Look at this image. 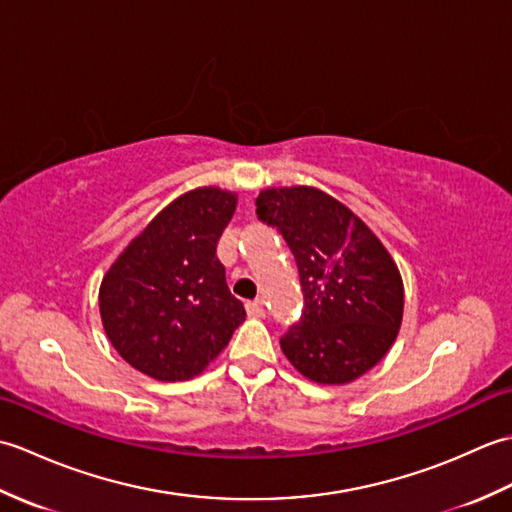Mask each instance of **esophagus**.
I'll return each instance as SVG.
<instances>
[{
  "label": "esophagus",
  "mask_w": 512,
  "mask_h": 512,
  "mask_svg": "<svg viewBox=\"0 0 512 512\" xmlns=\"http://www.w3.org/2000/svg\"><path fill=\"white\" fill-rule=\"evenodd\" d=\"M246 312H248V317H264V314H266L264 303L262 301H248Z\"/></svg>",
  "instance_id": "34e87169"
}]
</instances>
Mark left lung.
I'll return each mask as SVG.
<instances>
[{"label": "left lung", "mask_w": 512, "mask_h": 512, "mask_svg": "<svg viewBox=\"0 0 512 512\" xmlns=\"http://www.w3.org/2000/svg\"><path fill=\"white\" fill-rule=\"evenodd\" d=\"M257 217L284 235L303 290V314L281 350L314 383H352L398 336L405 288L396 262L361 217L314 187L264 189Z\"/></svg>", "instance_id": "left-lung-1"}]
</instances>
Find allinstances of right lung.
Listing matches in <instances>:
<instances>
[{"label": "right lung", "instance_id": "add662e5", "mask_svg": "<svg viewBox=\"0 0 512 512\" xmlns=\"http://www.w3.org/2000/svg\"><path fill=\"white\" fill-rule=\"evenodd\" d=\"M235 206L231 191H187L105 273L99 290L105 334L145 376L176 383L202 374L246 319L215 255Z\"/></svg>", "mask_w": 512, "mask_h": 512}]
</instances>
